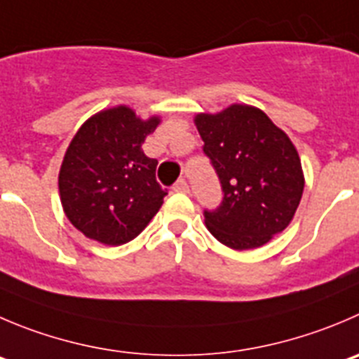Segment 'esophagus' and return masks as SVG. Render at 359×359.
<instances>
[{"mask_svg":"<svg viewBox=\"0 0 359 359\" xmlns=\"http://www.w3.org/2000/svg\"><path fill=\"white\" fill-rule=\"evenodd\" d=\"M172 190H174V192H177V194H187V192H189V183H187L185 180H180V182L174 183Z\"/></svg>","mask_w":359,"mask_h":359,"instance_id":"esophagus-1","label":"esophagus"}]
</instances>
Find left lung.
I'll use <instances>...</instances> for the list:
<instances>
[{
	"instance_id": "1",
	"label": "left lung",
	"mask_w": 359,
	"mask_h": 359,
	"mask_svg": "<svg viewBox=\"0 0 359 359\" xmlns=\"http://www.w3.org/2000/svg\"><path fill=\"white\" fill-rule=\"evenodd\" d=\"M196 125L222 187L220 204L204 210L210 233L234 250L268 243L292 220L305 187L291 139L250 105L199 114Z\"/></svg>"
}]
</instances>
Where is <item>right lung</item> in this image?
<instances>
[{
  "label": "right lung",
  "instance_id": "obj_1",
  "mask_svg": "<svg viewBox=\"0 0 359 359\" xmlns=\"http://www.w3.org/2000/svg\"><path fill=\"white\" fill-rule=\"evenodd\" d=\"M158 118L142 121L128 107L88 119L72 139L60 170L68 220L90 240L123 245L141 234L167 196L156 182V158L141 146Z\"/></svg>",
  "mask_w": 359,
  "mask_h": 359
}]
</instances>
